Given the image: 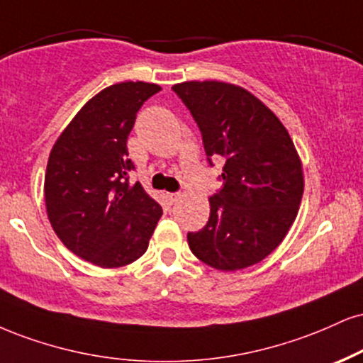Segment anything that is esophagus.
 Returning <instances> with one entry per match:
<instances>
[{"label": "esophagus", "instance_id": "obj_1", "mask_svg": "<svg viewBox=\"0 0 363 363\" xmlns=\"http://www.w3.org/2000/svg\"><path fill=\"white\" fill-rule=\"evenodd\" d=\"M165 198H167L170 204H174V203H177L179 198H181V194H179V193H167V194H165Z\"/></svg>", "mask_w": 363, "mask_h": 363}]
</instances>
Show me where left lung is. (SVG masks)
Instances as JSON below:
<instances>
[{
    "label": "left lung",
    "instance_id": "8db88e82",
    "mask_svg": "<svg viewBox=\"0 0 363 363\" xmlns=\"http://www.w3.org/2000/svg\"><path fill=\"white\" fill-rule=\"evenodd\" d=\"M172 89L198 123L206 155L225 160L206 226L187 233L191 252L223 272L259 264L298 216L304 176L294 142L276 113L243 87L186 81Z\"/></svg>",
    "mask_w": 363,
    "mask_h": 363
}]
</instances>
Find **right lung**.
<instances>
[{
    "mask_svg": "<svg viewBox=\"0 0 363 363\" xmlns=\"http://www.w3.org/2000/svg\"><path fill=\"white\" fill-rule=\"evenodd\" d=\"M160 89L142 81L104 87L50 150L43 198L52 228L69 250L101 269L140 259L162 216L140 182L130 184L126 148L138 110Z\"/></svg>",
    "mask_w": 363,
    "mask_h": 363,
    "instance_id": "1",
    "label": "right lung"
}]
</instances>
